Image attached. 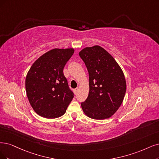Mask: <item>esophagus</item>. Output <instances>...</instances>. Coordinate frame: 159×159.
<instances>
[{
  "mask_svg": "<svg viewBox=\"0 0 159 159\" xmlns=\"http://www.w3.org/2000/svg\"><path fill=\"white\" fill-rule=\"evenodd\" d=\"M78 91H79V88H77V89H76L74 90V92H75V94H76V93H77Z\"/></svg>",
  "mask_w": 159,
  "mask_h": 159,
  "instance_id": "1",
  "label": "esophagus"
}]
</instances>
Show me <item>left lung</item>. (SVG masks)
I'll use <instances>...</instances> for the list:
<instances>
[{
  "instance_id": "8db88e82",
  "label": "left lung",
  "mask_w": 159,
  "mask_h": 159,
  "mask_svg": "<svg viewBox=\"0 0 159 159\" xmlns=\"http://www.w3.org/2000/svg\"><path fill=\"white\" fill-rule=\"evenodd\" d=\"M89 74V93L81 103L93 119H109L122 104L126 90L125 75L114 57L102 47H86L79 52Z\"/></svg>"
}]
</instances>
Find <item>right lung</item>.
<instances>
[{
    "label": "right lung",
    "instance_id": "1",
    "mask_svg": "<svg viewBox=\"0 0 159 159\" xmlns=\"http://www.w3.org/2000/svg\"><path fill=\"white\" fill-rule=\"evenodd\" d=\"M73 48H54L39 57L27 74L25 89L33 110L46 119L65 114L74 97L63 75Z\"/></svg>",
    "mask_w": 159,
    "mask_h": 159
}]
</instances>
